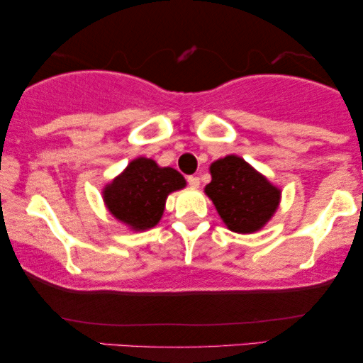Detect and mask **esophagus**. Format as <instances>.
Listing matches in <instances>:
<instances>
[{
  "label": "esophagus",
  "mask_w": 363,
  "mask_h": 363,
  "mask_svg": "<svg viewBox=\"0 0 363 363\" xmlns=\"http://www.w3.org/2000/svg\"><path fill=\"white\" fill-rule=\"evenodd\" d=\"M188 183H190L191 188H200V178L198 177H188Z\"/></svg>",
  "instance_id": "obj_1"
}]
</instances>
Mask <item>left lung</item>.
I'll return each mask as SVG.
<instances>
[{
  "label": "left lung",
  "mask_w": 363,
  "mask_h": 363,
  "mask_svg": "<svg viewBox=\"0 0 363 363\" xmlns=\"http://www.w3.org/2000/svg\"><path fill=\"white\" fill-rule=\"evenodd\" d=\"M211 182L206 196L226 228L251 235L264 228L281 203V188L250 165L245 158L226 155L210 165Z\"/></svg>",
  "instance_id": "8db88e82"
}]
</instances>
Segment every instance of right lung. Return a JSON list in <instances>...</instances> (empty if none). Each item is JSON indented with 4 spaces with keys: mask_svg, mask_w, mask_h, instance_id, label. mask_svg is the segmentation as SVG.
<instances>
[{
    "mask_svg": "<svg viewBox=\"0 0 363 363\" xmlns=\"http://www.w3.org/2000/svg\"><path fill=\"white\" fill-rule=\"evenodd\" d=\"M185 186L186 180L175 168L137 157L102 188V198L117 221L132 231H145L160 223L168 195Z\"/></svg>",
    "mask_w": 363,
    "mask_h": 363,
    "instance_id": "1",
    "label": "right lung"
}]
</instances>
